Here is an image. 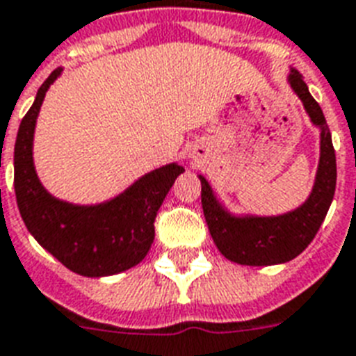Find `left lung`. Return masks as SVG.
<instances>
[{"label": "left lung", "instance_id": "8db88e82", "mask_svg": "<svg viewBox=\"0 0 356 356\" xmlns=\"http://www.w3.org/2000/svg\"><path fill=\"white\" fill-rule=\"evenodd\" d=\"M287 81L302 100L312 123L321 130V154L310 197L300 207L280 216H235L222 207L207 179L200 175L202 207L211 237L222 256L238 265L267 267L291 261L314 241L334 197L336 154L329 124L302 74L291 69Z\"/></svg>", "mask_w": 356, "mask_h": 356}]
</instances>
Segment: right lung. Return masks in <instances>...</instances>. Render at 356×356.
<instances>
[{
    "label": "right lung",
    "instance_id": "obj_1",
    "mask_svg": "<svg viewBox=\"0 0 356 356\" xmlns=\"http://www.w3.org/2000/svg\"><path fill=\"white\" fill-rule=\"evenodd\" d=\"M59 74L61 69H56L46 78L18 129L16 203L37 243L72 273L91 278L118 275L147 256L156 213L184 168L173 162L153 170L123 194L99 205H72L48 194L33 166V134L46 91Z\"/></svg>",
    "mask_w": 356,
    "mask_h": 356
}]
</instances>
